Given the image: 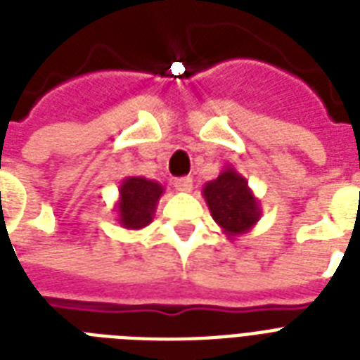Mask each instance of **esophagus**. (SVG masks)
I'll use <instances>...</instances> for the list:
<instances>
[{
    "label": "esophagus",
    "mask_w": 360,
    "mask_h": 360,
    "mask_svg": "<svg viewBox=\"0 0 360 360\" xmlns=\"http://www.w3.org/2000/svg\"><path fill=\"white\" fill-rule=\"evenodd\" d=\"M174 186L181 192H191L192 191V179L191 177H179L174 181Z\"/></svg>",
    "instance_id": "1"
}]
</instances>
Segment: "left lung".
Masks as SVG:
<instances>
[{
  "label": "left lung",
  "instance_id": "left-lung-1",
  "mask_svg": "<svg viewBox=\"0 0 360 360\" xmlns=\"http://www.w3.org/2000/svg\"><path fill=\"white\" fill-rule=\"evenodd\" d=\"M202 194L211 217L228 239L248 233L262 217L259 200L231 164H226L217 179L203 185Z\"/></svg>",
  "mask_w": 360,
  "mask_h": 360
}]
</instances>
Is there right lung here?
<instances>
[{"mask_svg": "<svg viewBox=\"0 0 360 360\" xmlns=\"http://www.w3.org/2000/svg\"><path fill=\"white\" fill-rule=\"evenodd\" d=\"M164 186L158 181L130 175L120 185V200L115 203L117 222L124 230H141L153 222Z\"/></svg>", "mask_w": 360, "mask_h": 360, "instance_id": "right-lung-1", "label": "right lung"}]
</instances>
